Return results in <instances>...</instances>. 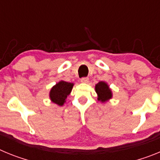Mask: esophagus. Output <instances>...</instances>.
Returning a JSON list of instances; mask_svg holds the SVG:
<instances>
[{
	"label": "esophagus",
	"instance_id": "1",
	"mask_svg": "<svg viewBox=\"0 0 160 160\" xmlns=\"http://www.w3.org/2000/svg\"><path fill=\"white\" fill-rule=\"evenodd\" d=\"M81 82L82 83H87L89 82V78L88 77H84L81 78Z\"/></svg>",
	"mask_w": 160,
	"mask_h": 160
}]
</instances>
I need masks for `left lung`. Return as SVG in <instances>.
<instances>
[{"instance_id": "obj_1", "label": "left lung", "mask_w": 160, "mask_h": 160, "mask_svg": "<svg viewBox=\"0 0 160 160\" xmlns=\"http://www.w3.org/2000/svg\"><path fill=\"white\" fill-rule=\"evenodd\" d=\"M95 91L98 94V100L105 102L112 98V92L107 83L105 82H99L95 85Z\"/></svg>"}]
</instances>
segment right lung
Wrapping results in <instances>:
<instances>
[{
	"label": "right lung",
	"mask_w": 160,
	"mask_h": 160,
	"mask_svg": "<svg viewBox=\"0 0 160 160\" xmlns=\"http://www.w3.org/2000/svg\"><path fill=\"white\" fill-rule=\"evenodd\" d=\"M73 83L60 81L53 86L49 92V98L53 103L58 106H63L66 102L67 96L71 92Z\"/></svg>",
	"instance_id": "right-lung-1"
}]
</instances>
